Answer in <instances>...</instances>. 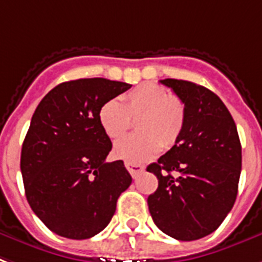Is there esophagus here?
Wrapping results in <instances>:
<instances>
[{"label":"esophagus","instance_id":"1","mask_svg":"<svg viewBox=\"0 0 262 262\" xmlns=\"http://www.w3.org/2000/svg\"><path fill=\"white\" fill-rule=\"evenodd\" d=\"M125 166H126L127 171L132 174V177H137L141 171L144 170V166H143V165H139V163L125 162Z\"/></svg>","mask_w":262,"mask_h":262}]
</instances>
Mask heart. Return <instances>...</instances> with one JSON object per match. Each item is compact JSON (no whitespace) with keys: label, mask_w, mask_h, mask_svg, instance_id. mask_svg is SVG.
<instances>
[{"label":"heart","mask_w":262,"mask_h":262,"mask_svg":"<svg viewBox=\"0 0 262 262\" xmlns=\"http://www.w3.org/2000/svg\"><path fill=\"white\" fill-rule=\"evenodd\" d=\"M137 119L139 133L114 145V155L126 162L141 163L177 143L185 125V105L165 88L141 83L119 99L105 101L99 110V122L110 139H121Z\"/></svg>","instance_id":"1"}]
</instances>
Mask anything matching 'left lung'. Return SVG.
Instances as JSON below:
<instances>
[{
    "label": "left lung",
    "mask_w": 262,
    "mask_h": 262,
    "mask_svg": "<svg viewBox=\"0 0 262 262\" xmlns=\"http://www.w3.org/2000/svg\"><path fill=\"white\" fill-rule=\"evenodd\" d=\"M185 105L183 133L147 171L158 188L147 199L154 223L177 241L210 235L236 201L242 145L232 115L219 96L202 85L162 79Z\"/></svg>",
    "instance_id": "8db88e82"
}]
</instances>
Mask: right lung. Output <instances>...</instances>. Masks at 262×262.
I'll return each mask as SVG.
<instances>
[{
  "instance_id": "right-lung-1",
  "label": "right lung",
  "mask_w": 262,
  "mask_h": 262,
  "mask_svg": "<svg viewBox=\"0 0 262 262\" xmlns=\"http://www.w3.org/2000/svg\"><path fill=\"white\" fill-rule=\"evenodd\" d=\"M132 85L83 78L53 88L35 108L20 157L26 198L52 232L89 239L108 225L132 177L105 162L113 144L99 110Z\"/></svg>"
}]
</instances>
